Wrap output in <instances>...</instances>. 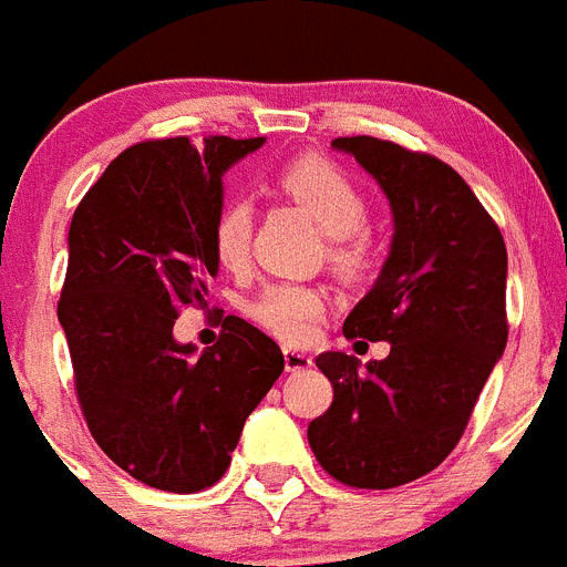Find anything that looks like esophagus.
I'll use <instances>...</instances> for the list:
<instances>
[{"mask_svg":"<svg viewBox=\"0 0 567 567\" xmlns=\"http://www.w3.org/2000/svg\"><path fill=\"white\" fill-rule=\"evenodd\" d=\"M285 369L288 372H306V369H311L313 360L311 354H306V351H299V349H285Z\"/></svg>","mask_w":567,"mask_h":567,"instance_id":"34e87169","label":"esophagus"}]
</instances>
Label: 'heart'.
<instances>
[{"label":"heart","instance_id":"b5f03b06","mask_svg":"<svg viewBox=\"0 0 567 567\" xmlns=\"http://www.w3.org/2000/svg\"><path fill=\"white\" fill-rule=\"evenodd\" d=\"M279 187L302 204L317 225L331 239L349 241L365 225L369 207L363 193L354 187L349 175L334 164L320 158L293 161L279 175ZM250 233H254V207L247 198H230L221 204V210L213 225V247L218 261L225 268H241L250 256ZM342 259L354 256V247H342ZM326 313V293L311 285L276 282L268 285L259 297L250 302V317L276 337L288 342H302L313 334L317 322Z\"/></svg>","mask_w":567,"mask_h":567}]
</instances>
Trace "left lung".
Masks as SVG:
<instances>
[{
	"instance_id": "8db88e82",
	"label": "left lung",
	"mask_w": 567,
	"mask_h": 567,
	"mask_svg": "<svg viewBox=\"0 0 567 567\" xmlns=\"http://www.w3.org/2000/svg\"><path fill=\"white\" fill-rule=\"evenodd\" d=\"M378 181L392 210L389 256L342 334L392 342L386 360L317 357L334 403L308 444L349 487L389 489L435 470L458 444L507 346V250L453 166L389 141H331Z\"/></svg>"
}]
</instances>
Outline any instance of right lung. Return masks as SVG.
Here are the masks:
<instances>
[{
    "label": "right lung",
    "mask_w": 567,
    "mask_h": 567,
    "mask_svg": "<svg viewBox=\"0 0 567 567\" xmlns=\"http://www.w3.org/2000/svg\"><path fill=\"white\" fill-rule=\"evenodd\" d=\"M265 137L146 141L121 152L74 210L56 317L100 450L169 493L230 467L247 415L282 374V349L241 317L198 351L173 334L178 308L207 306L225 173Z\"/></svg>",
    "instance_id": "1"
}]
</instances>
